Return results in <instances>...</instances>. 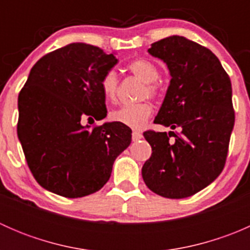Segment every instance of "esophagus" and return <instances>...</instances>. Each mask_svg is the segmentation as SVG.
I'll return each mask as SVG.
<instances>
[{
	"label": "esophagus",
	"instance_id": "obj_1",
	"mask_svg": "<svg viewBox=\"0 0 250 250\" xmlns=\"http://www.w3.org/2000/svg\"><path fill=\"white\" fill-rule=\"evenodd\" d=\"M141 138H143V134H141L140 132H138V130H134V132L132 133V139H133V141L140 140Z\"/></svg>",
	"mask_w": 250,
	"mask_h": 250
}]
</instances>
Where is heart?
<instances>
[{"label": "heart", "mask_w": 250, "mask_h": 250, "mask_svg": "<svg viewBox=\"0 0 250 250\" xmlns=\"http://www.w3.org/2000/svg\"><path fill=\"white\" fill-rule=\"evenodd\" d=\"M127 70L144 82L140 98H157L161 93V87L157 83L160 71L153 62L146 59H134L128 62ZM103 95L109 102H113L118 93V77L115 71H107L100 81ZM152 115V105L148 102H141L134 105H122L118 109L110 112V120L112 122L121 123L133 129H140L146 125Z\"/></svg>", "instance_id": "obj_1"}]
</instances>
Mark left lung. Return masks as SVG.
<instances>
[{"label":"left lung","instance_id":"obj_1","mask_svg":"<svg viewBox=\"0 0 250 250\" xmlns=\"http://www.w3.org/2000/svg\"><path fill=\"white\" fill-rule=\"evenodd\" d=\"M148 53L162 59L172 76L155 123L180 132L144 133L152 153L141 174L152 192L185 198L225 167L234 125L231 81L211 50L183 36L160 40Z\"/></svg>","mask_w":250,"mask_h":250}]
</instances>
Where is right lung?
<instances>
[{"instance_id": "obj_1", "label": "right lung", "mask_w": 250, "mask_h": 250, "mask_svg": "<svg viewBox=\"0 0 250 250\" xmlns=\"http://www.w3.org/2000/svg\"><path fill=\"white\" fill-rule=\"evenodd\" d=\"M116 64L102 48L67 44L43 55L20 90L18 138L32 175L50 192L67 198L97 192L129 146L127 125H82L106 117L100 81Z\"/></svg>"}]
</instances>
